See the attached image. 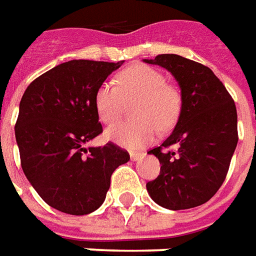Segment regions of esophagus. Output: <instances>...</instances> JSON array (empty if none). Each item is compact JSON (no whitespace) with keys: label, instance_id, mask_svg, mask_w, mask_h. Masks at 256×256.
<instances>
[{"label":"esophagus","instance_id":"34e87169","mask_svg":"<svg viewBox=\"0 0 256 256\" xmlns=\"http://www.w3.org/2000/svg\"><path fill=\"white\" fill-rule=\"evenodd\" d=\"M142 156H144L142 152H132V154H130V159L133 162H137L140 160V159H142Z\"/></svg>","mask_w":256,"mask_h":256}]
</instances>
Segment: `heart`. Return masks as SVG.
I'll list each match as a JSON object with an SVG mask.
<instances>
[{
    "label": "heart",
    "instance_id": "b5f03b06",
    "mask_svg": "<svg viewBox=\"0 0 256 256\" xmlns=\"http://www.w3.org/2000/svg\"><path fill=\"white\" fill-rule=\"evenodd\" d=\"M114 82H102L96 90L94 106L101 122L114 123L122 115L124 101H134L130 122L106 128V137L116 144L136 150L155 138L158 128H172L181 112V94L156 68L136 64L118 74Z\"/></svg>",
    "mask_w": 256,
    "mask_h": 256
}]
</instances>
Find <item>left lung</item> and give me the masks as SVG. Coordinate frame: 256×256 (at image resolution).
Here are the masks:
<instances>
[{
    "label": "left lung",
    "mask_w": 256,
    "mask_h": 256,
    "mask_svg": "<svg viewBox=\"0 0 256 256\" xmlns=\"http://www.w3.org/2000/svg\"><path fill=\"white\" fill-rule=\"evenodd\" d=\"M145 63L170 71L180 84L182 100L172 134L148 152L162 164L158 178L146 184L148 193L168 210L202 206L224 184L236 150L234 101L215 74L198 62L178 54H159Z\"/></svg>",
    "instance_id": "obj_1"
}]
</instances>
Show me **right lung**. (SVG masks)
<instances>
[{
    "label": "right lung",
    "instance_id": "add662e5",
    "mask_svg": "<svg viewBox=\"0 0 256 256\" xmlns=\"http://www.w3.org/2000/svg\"><path fill=\"white\" fill-rule=\"evenodd\" d=\"M119 63L71 60L34 79L14 124L20 163L42 200L71 215L93 212L106 200L112 172L130 160L114 142L84 148L102 133L96 90Z\"/></svg>",
    "mask_w": 256,
    "mask_h": 256
}]
</instances>
